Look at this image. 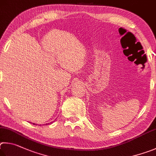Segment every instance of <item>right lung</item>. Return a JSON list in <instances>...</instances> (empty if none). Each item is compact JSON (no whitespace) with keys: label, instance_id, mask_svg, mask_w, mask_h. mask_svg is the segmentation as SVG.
Returning a JSON list of instances; mask_svg holds the SVG:
<instances>
[{"label":"right lung","instance_id":"obj_1","mask_svg":"<svg viewBox=\"0 0 156 156\" xmlns=\"http://www.w3.org/2000/svg\"><path fill=\"white\" fill-rule=\"evenodd\" d=\"M48 124H49V123H48ZM46 125H47V124H46Z\"/></svg>","mask_w":156,"mask_h":156}]
</instances>
